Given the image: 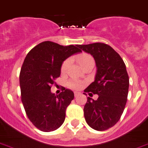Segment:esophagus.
<instances>
[{"mask_svg":"<svg viewBox=\"0 0 148 148\" xmlns=\"http://www.w3.org/2000/svg\"><path fill=\"white\" fill-rule=\"evenodd\" d=\"M80 94V93H79V92H77V91H75V92H74V97H76L77 96H78V95Z\"/></svg>","mask_w":148,"mask_h":148,"instance_id":"obj_1","label":"esophagus"}]
</instances>
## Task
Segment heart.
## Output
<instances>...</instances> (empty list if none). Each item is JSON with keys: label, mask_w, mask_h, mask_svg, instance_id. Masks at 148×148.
I'll return each mask as SVG.
<instances>
[{"label": "heart", "mask_w": 148, "mask_h": 148, "mask_svg": "<svg viewBox=\"0 0 148 148\" xmlns=\"http://www.w3.org/2000/svg\"><path fill=\"white\" fill-rule=\"evenodd\" d=\"M77 62H79L80 65L81 67H84L86 64L89 63H94V59L90 55H89L87 53H83L80 54V55H78L77 58ZM71 60L70 59H66L64 62L62 63V67H61V71L62 73H64L66 71L68 70V67L70 65ZM68 86L71 89H74V90H78V89H80L83 86V84L80 81H78L76 80H70L69 82L68 83Z\"/></svg>", "instance_id": "1"}]
</instances>
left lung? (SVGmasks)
<instances>
[{
  "label": "left lung",
  "instance_id": "1",
  "mask_svg": "<svg viewBox=\"0 0 148 148\" xmlns=\"http://www.w3.org/2000/svg\"><path fill=\"white\" fill-rule=\"evenodd\" d=\"M77 46L94 58L97 68L95 80L84 92L99 97L97 100L87 98L84 108L85 120L95 130H107L119 122L125 107L129 86L125 64L121 56L104 43Z\"/></svg>",
  "mask_w": 148,
  "mask_h": 148
}]
</instances>
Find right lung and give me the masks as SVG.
Masks as SVG:
<instances>
[{
    "label": "right lung",
    "instance_id": "add662e5",
    "mask_svg": "<svg viewBox=\"0 0 148 148\" xmlns=\"http://www.w3.org/2000/svg\"><path fill=\"white\" fill-rule=\"evenodd\" d=\"M77 45L63 46L45 41L29 51L20 74L21 100L29 119L38 129L49 132L65 119L66 109L74 99L73 91L64 88L59 95L51 92L60 76L64 60L80 52Z\"/></svg>",
    "mask_w": 148,
    "mask_h": 148
}]
</instances>
